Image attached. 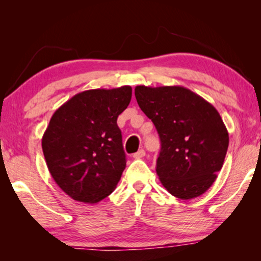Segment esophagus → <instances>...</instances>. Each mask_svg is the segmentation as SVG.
Wrapping results in <instances>:
<instances>
[{"label":"esophagus","instance_id":"esophagus-1","mask_svg":"<svg viewBox=\"0 0 261 261\" xmlns=\"http://www.w3.org/2000/svg\"><path fill=\"white\" fill-rule=\"evenodd\" d=\"M145 154H146V153H145L144 149H139L138 152L134 154V159H141V158H144Z\"/></svg>","mask_w":261,"mask_h":261}]
</instances>
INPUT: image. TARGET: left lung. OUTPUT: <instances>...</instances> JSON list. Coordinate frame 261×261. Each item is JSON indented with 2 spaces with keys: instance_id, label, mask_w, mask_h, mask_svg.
Masks as SVG:
<instances>
[{
  "instance_id": "1",
  "label": "left lung",
  "mask_w": 261,
  "mask_h": 261,
  "mask_svg": "<svg viewBox=\"0 0 261 261\" xmlns=\"http://www.w3.org/2000/svg\"><path fill=\"white\" fill-rule=\"evenodd\" d=\"M140 109L152 120L161 140L156 174L173 196L199 197L218 177L229 135L213 106L183 86H136Z\"/></svg>"
}]
</instances>
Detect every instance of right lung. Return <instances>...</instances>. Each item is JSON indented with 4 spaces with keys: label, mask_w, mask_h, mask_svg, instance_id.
Listing matches in <instances>:
<instances>
[{
    "label": "right lung",
    "mask_w": 261,
    "mask_h": 261,
    "mask_svg": "<svg viewBox=\"0 0 261 261\" xmlns=\"http://www.w3.org/2000/svg\"><path fill=\"white\" fill-rule=\"evenodd\" d=\"M131 86L84 91L53 114L42 151L56 184L73 200L96 204L120 182L126 159L117 117Z\"/></svg>",
    "instance_id": "obj_1"
}]
</instances>
